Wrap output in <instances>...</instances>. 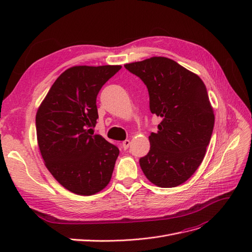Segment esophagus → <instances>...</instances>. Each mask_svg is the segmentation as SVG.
I'll list each match as a JSON object with an SVG mask.
<instances>
[{"instance_id": "1", "label": "esophagus", "mask_w": 252, "mask_h": 252, "mask_svg": "<svg viewBox=\"0 0 252 252\" xmlns=\"http://www.w3.org/2000/svg\"><path fill=\"white\" fill-rule=\"evenodd\" d=\"M129 146H130V141L129 140H125L123 143H122V147H123L124 150H127Z\"/></svg>"}]
</instances>
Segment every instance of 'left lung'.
<instances>
[{
  "mask_svg": "<svg viewBox=\"0 0 252 252\" xmlns=\"http://www.w3.org/2000/svg\"><path fill=\"white\" fill-rule=\"evenodd\" d=\"M124 67L146 85L150 111L162 119L158 132L149 135L150 150L140 158L141 168L158 187L179 186L199 168L215 126L205 84L199 75L164 57Z\"/></svg>",
  "mask_w": 252,
  "mask_h": 252,
  "instance_id": "1",
  "label": "left lung"
}]
</instances>
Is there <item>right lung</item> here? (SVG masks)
<instances>
[{
    "instance_id": "right-lung-1",
    "label": "right lung",
    "mask_w": 252,
    "mask_h": 252,
    "mask_svg": "<svg viewBox=\"0 0 252 252\" xmlns=\"http://www.w3.org/2000/svg\"><path fill=\"white\" fill-rule=\"evenodd\" d=\"M121 68H69L53 83L36 112V138L45 165L73 193L94 194L110 182L120 150L94 134V128L98 91Z\"/></svg>"
}]
</instances>
